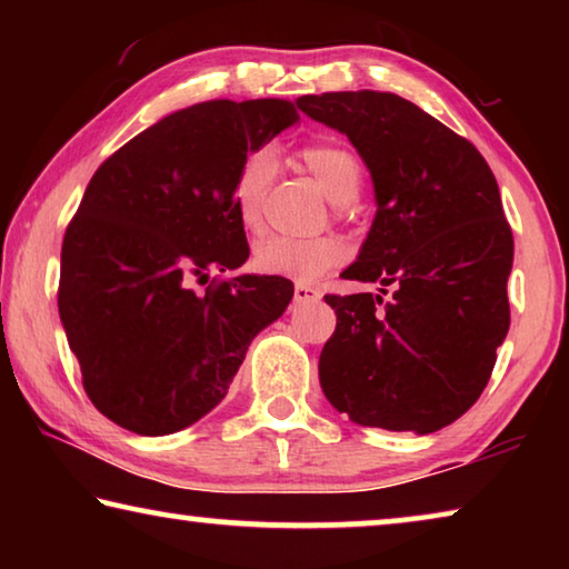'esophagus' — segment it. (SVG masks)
Returning <instances> with one entry per match:
<instances>
[{"mask_svg":"<svg viewBox=\"0 0 569 569\" xmlns=\"http://www.w3.org/2000/svg\"><path fill=\"white\" fill-rule=\"evenodd\" d=\"M321 298V291L313 286H306V283H296L293 288V303L296 306H303V303H316Z\"/></svg>","mask_w":569,"mask_h":569,"instance_id":"34e87169","label":"esophagus"}]
</instances>
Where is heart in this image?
Wrapping results in <instances>:
<instances>
[{
  "label": "heart",
  "mask_w": 569,
  "mask_h": 569,
  "mask_svg": "<svg viewBox=\"0 0 569 569\" xmlns=\"http://www.w3.org/2000/svg\"><path fill=\"white\" fill-rule=\"evenodd\" d=\"M301 162L319 182L331 203H353L361 190V166L351 150L333 142H316L301 150ZM276 176V158L271 150H258L240 166L233 186V203L238 223L246 230L261 226V208ZM343 248L336 238H263L253 248V266L261 273L316 281L341 261Z\"/></svg>",
  "instance_id": "1"
}]
</instances>
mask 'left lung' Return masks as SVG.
Segmentation results:
<instances>
[{
	"label": "left lung",
	"mask_w": 569,
	"mask_h": 569,
	"mask_svg": "<svg viewBox=\"0 0 569 569\" xmlns=\"http://www.w3.org/2000/svg\"><path fill=\"white\" fill-rule=\"evenodd\" d=\"M296 104L349 138L377 198L341 276L381 288L326 296L336 331L321 389L361 427L431 435L479 399L509 331L515 240L497 180L469 140L399 94L323 92Z\"/></svg>",
	"instance_id": "left-lung-1"
}]
</instances>
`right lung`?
I'll use <instances>...</instances> for the list:
<instances>
[{
	"mask_svg": "<svg viewBox=\"0 0 569 569\" xmlns=\"http://www.w3.org/2000/svg\"><path fill=\"white\" fill-rule=\"evenodd\" d=\"M298 120L286 100H210L134 134L94 172L62 240L60 321L90 401L118 427L166 437L226 399L250 341L293 283L243 273L233 186L243 160Z\"/></svg>",
	"mask_w": 569,
	"mask_h": 569,
	"instance_id": "right-lung-1",
	"label": "right lung"
}]
</instances>
